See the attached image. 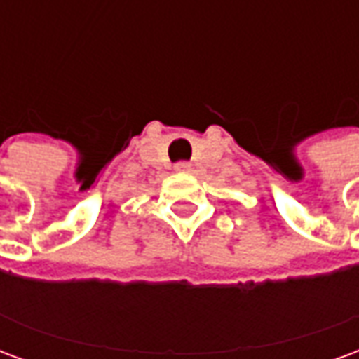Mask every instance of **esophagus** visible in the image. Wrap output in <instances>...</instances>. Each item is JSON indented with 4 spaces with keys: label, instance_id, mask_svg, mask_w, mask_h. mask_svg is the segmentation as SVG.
Instances as JSON below:
<instances>
[{
    "label": "esophagus",
    "instance_id": "esophagus-1",
    "mask_svg": "<svg viewBox=\"0 0 359 359\" xmlns=\"http://www.w3.org/2000/svg\"><path fill=\"white\" fill-rule=\"evenodd\" d=\"M175 171L188 172L190 171V163H188V161H179V163H175Z\"/></svg>",
    "mask_w": 359,
    "mask_h": 359
}]
</instances>
